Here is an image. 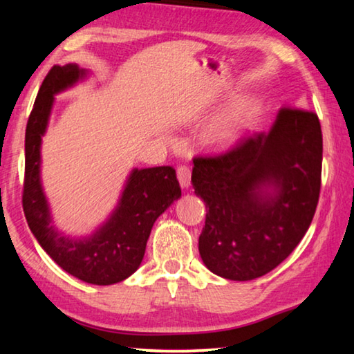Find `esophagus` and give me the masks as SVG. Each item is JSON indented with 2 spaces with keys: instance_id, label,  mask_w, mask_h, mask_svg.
I'll list each match as a JSON object with an SVG mask.
<instances>
[{
  "instance_id": "esophagus-1",
  "label": "esophagus",
  "mask_w": 354,
  "mask_h": 354,
  "mask_svg": "<svg viewBox=\"0 0 354 354\" xmlns=\"http://www.w3.org/2000/svg\"><path fill=\"white\" fill-rule=\"evenodd\" d=\"M176 176H178L179 184H181V187H184V189L189 187V185H190V176H192V173H190V169H189L187 165L178 167Z\"/></svg>"
}]
</instances>
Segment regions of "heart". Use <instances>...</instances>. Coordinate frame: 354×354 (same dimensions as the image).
Masks as SVG:
<instances>
[{
  "instance_id": "heart-1",
  "label": "heart",
  "mask_w": 354,
  "mask_h": 354,
  "mask_svg": "<svg viewBox=\"0 0 354 354\" xmlns=\"http://www.w3.org/2000/svg\"><path fill=\"white\" fill-rule=\"evenodd\" d=\"M259 104L251 98L239 100L209 129V140L217 147H231L254 127Z\"/></svg>"
}]
</instances>
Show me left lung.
<instances>
[{
  "instance_id": "8db88e82",
  "label": "left lung",
  "mask_w": 354,
  "mask_h": 354,
  "mask_svg": "<svg viewBox=\"0 0 354 354\" xmlns=\"http://www.w3.org/2000/svg\"><path fill=\"white\" fill-rule=\"evenodd\" d=\"M322 153L317 113L281 107L268 133L194 158L192 184L207 211L198 248L209 270L250 281L295 250L319 203Z\"/></svg>"
}]
</instances>
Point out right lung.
<instances>
[{
	"label": "right lung",
	"instance_id": "obj_1",
	"mask_svg": "<svg viewBox=\"0 0 354 354\" xmlns=\"http://www.w3.org/2000/svg\"><path fill=\"white\" fill-rule=\"evenodd\" d=\"M76 64L55 65L41 82L29 115L25 136L23 211L40 247L65 272L97 286H109L131 277L143 259L156 218L181 196L175 169L170 165L134 169L109 220L87 239H70L51 225L50 207L40 183V145L55 95L86 76Z\"/></svg>",
	"mask_w": 354,
	"mask_h": 354
}]
</instances>
